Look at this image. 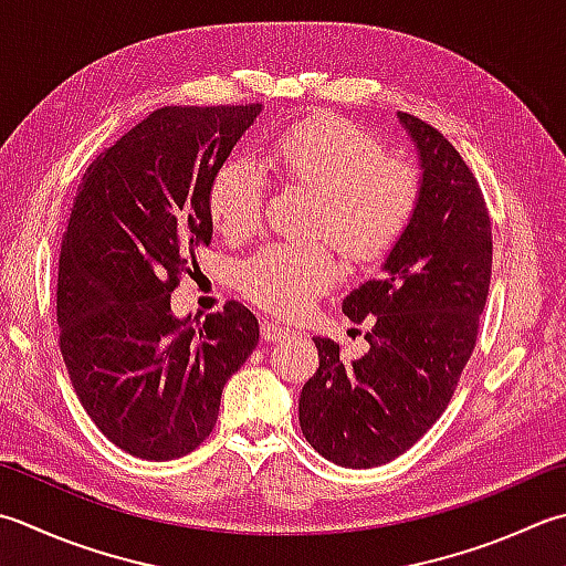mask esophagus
<instances>
[{
    "label": "esophagus",
    "mask_w": 566,
    "mask_h": 566,
    "mask_svg": "<svg viewBox=\"0 0 566 566\" xmlns=\"http://www.w3.org/2000/svg\"><path fill=\"white\" fill-rule=\"evenodd\" d=\"M290 336H292V331L280 326V324H274V321H264V324H262V338H264V340L280 343V340L290 338Z\"/></svg>",
    "instance_id": "1"
}]
</instances>
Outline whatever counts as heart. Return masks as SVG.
Wrapping results in <instances>:
<instances>
[{
  "label": "heart",
  "mask_w": 566,
  "mask_h": 566,
  "mask_svg": "<svg viewBox=\"0 0 566 566\" xmlns=\"http://www.w3.org/2000/svg\"><path fill=\"white\" fill-rule=\"evenodd\" d=\"M272 161L284 181L316 193L314 232L334 238L353 262L385 258L412 223L422 196L412 164L387 157L378 137L331 113L284 129L272 144ZM264 198L260 166L228 159L210 179V220L226 240H248L262 223ZM340 280L343 260L331 242H272L240 272L242 292L280 316L304 314Z\"/></svg>",
  "instance_id": "b5f03b06"
}]
</instances>
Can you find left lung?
Masks as SVG:
<instances>
[{"mask_svg": "<svg viewBox=\"0 0 566 566\" xmlns=\"http://www.w3.org/2000/svg\"><path fill=\"white\" fill-rule=\"evenodd\" d=\"M397 117L419 154L422 196L380 280L343 298L350 321L373 324L370 348L348 363L338 343L314 338L318 370L298 397L306 441L346 469L397 459L444 415L491 286V216L479 181L439 129Z\"/></svg>", "mask_w": 566, "mask_h": 566, "instance_id": "1", "label": "left lung"}]
</instances>
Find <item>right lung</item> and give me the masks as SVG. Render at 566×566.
Listing matches in <instances>:
<instances>
[{
  "instance_id": "1",
  "label": "right lung",
  "mask_w": 566,
  "mask_h": 566,
  "mask_svg": "<svg viewBox=\"0 0 566 566\" xmlns=\"http://www.w3.org/2000/svg\"><path fill=\"white\" fill-rule=\"evenodd\" d=\"M260 113V103L154 109L87 166L73 198L55 292L61 353L95 427L137 459L201 444L260 340L238 302L203 324L171 314V292L213 238L210 179Z\"/></svg>"
}]
</instances>
